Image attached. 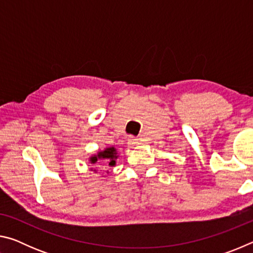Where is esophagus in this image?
Returning a JSON list of instances; mask_svg holds the SVG:
<instances>
[{"instance_id":"1","label":"esophagus","mask_w":253,"mask_h":253,"mask_svg":"<svg viewBox=\"0 0 253 253\" xmlns=\"http://www.w3.org/2000/svg\"><path fill=\"white\" fill-rule=\"evenodd\" d=\"M127 144H128V146H129V147H134L135 145H138L139 144V139L136 138V137L130 136L129 138H128V140H127Z\"/></svg>"}]
</instances>
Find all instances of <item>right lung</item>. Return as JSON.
Segmentation results:
<instances>
[{
    "label": "right lung",
    "mask_w": 253,
    "mask_h": 253,
    "mask_svg": "<svg viewBox=\"0 0 253 253\" xmlns=\"http://www.w3.org/2000/svg\"><path fill=\"white\" fill-rule=\"evenodd\" d=\"M117 151L115 147H107L105 151L99 152L97 155H93L90 157L91 164H96L98 160H106L109 163V166H114L116 164L117 158Z\"/></svg>",
    "instance_id": "right-lung-1"
}]
</instances>
